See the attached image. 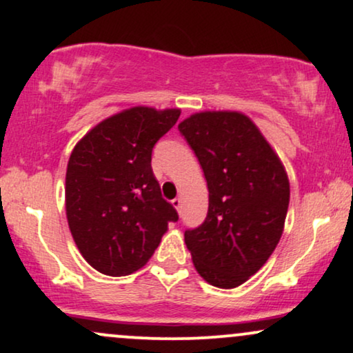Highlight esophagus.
Wrapping results in <instances>:
<instances>
[{"label": "esophagus", "instance_id": "obj_1", "mask_svg": "<svg viewBox=\"0 0 353 353\" xmlns=\"http://www.w3.org/2000/svg\"><path fill=\"white\" fill-rule=\"evenodd\" d=\"M171 203H172V207H174V208H176V210H177V212H179V210H181V207H182V199H181V197H176V199H174V200H172V202H171Z\"/></svg>", "mask_w": 353, "mask_h": 353}]
</instances>
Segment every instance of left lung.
<instances>
[{"label": "left lung", "instance_id": "1", "mask_svg": "<svg viewBox=\"0 0 353 353\" xmlns=\"http://www.w3.org/2000/svg\"><path fill=\"white\" fill-rule=\"evenodd\" d=\"M208 187L202 225L185 230L195 269L208 283L234 288L256 274L282 236L290 202L283 164L239 112H200L179 123Z\"/></svg>", "mask_w": 353, "mask_h": 353}]
</instances>
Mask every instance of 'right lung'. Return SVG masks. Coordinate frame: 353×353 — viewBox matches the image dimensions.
<instances>
[{"instance_id":"add662e5","label":"right lung","mask_w":353,"mask_h":353,"mask_svg":"<svg viewBox=\"0 0 353 353\" xmlns=\"http://www.w3.org/2000/svg\"><path fill=\"white\" fill-rule=\"evenodd\" d=\"M179 109L133 107L105 119L74 146L66 169V218L74 243L101 274L143 267L179 220L151 169L154 145Z\"/></svg>"}]
</instances>
